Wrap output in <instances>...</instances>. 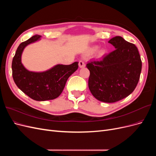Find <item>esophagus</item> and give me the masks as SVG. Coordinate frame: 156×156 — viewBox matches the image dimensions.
I'll return each mask as SVG.
<instances>
[{
    "instance_id": "esophagus-1",
    "label": "esophagus",
    "mask_w": 156,
    "mask_h": 156,
    "mask_svg": "<svg viewBox=\"0 0 156 156\" xmlns=\"http://www.w3.org/2000/svg\"><path fill=\"white\" fill-rule=\"evenodd\" d=\"M79 66L80 68H84V67H85V64H84L83 60H79Z\"/></svg>"
}]
</instances>
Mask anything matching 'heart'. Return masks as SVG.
I'll return each mask as SVG.
<instances>
[{
    "instance_id": "b5f03b06",
    "label": "heart",
    "mask_w": 156,
    "mask_h": 156,
    "mask_svg": "<svg viewBox=\"0 0 156 156\" xmlns=\"http://www.w3.org/2000/svg\"><path fill=\"white\" fill-rule=\"evenodd\" d=\"M98 47H94V48L90 50V53H95L96 51H98ZM103 51H101L100 52V55H103Z\"/></svg>"
}]
</instances>
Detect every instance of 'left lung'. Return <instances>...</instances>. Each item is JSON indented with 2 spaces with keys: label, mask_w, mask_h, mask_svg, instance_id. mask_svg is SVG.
<instances>
[{
  "label": "left lung",
  "mask_w": 156,
  "mask_h": 156,
  "mask_svg": "<svg viewBox=\"0 0 156 156\" xmlns=\"http://www.w3.org/2000/svg\"><path fill=\"white\" fill-rule=\"evenodd\" d=\"M108 43L116 49L87 64L88 88L99 101L114 103L133 92L140 79L142 61L137 48L122 37L115 36Z\"/></svg>",
  "instance_id": "1"
}]
</instances>
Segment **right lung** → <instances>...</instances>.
Segmentation results:
<instances>
[{
  "mask_svg": "<svg viewBox=\"0 0 156 156\" xmlns=\"http://www.w3.org/2000/svg\"><path fill=\"white\" fill-rule=\"evenodd\" d=\"M41 36L35 35L19 45L13 56L12 68L13 81L17 87L32 100H54L62 92L69 77L79 67L78 62L69 65L58 64L43 72L27 70L21 63V55L25 48L39 40Z\"/></svg>",
  "mask_w": 156,
  "mask_h": 156,
  "instance_id": "add662e5",
  "label": "right lung"
}]
</instances>
